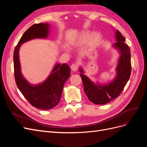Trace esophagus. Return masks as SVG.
<instances>
[{"label":"esophagus","instance_id":"esophagus-1","mask_svg":"<svg viewBox=\"0 0 147 147\" xmlns=\"http://www.w3.org/2000/svg\"><path fill=\"white\" fill-rule=\"evenodd\" d=\"M71 69H72V70L74 71V72H76L78 70V65L77 64H73L71 65Z\"/></svg>","mask_w":147,"mask_h":147}]
</instances>
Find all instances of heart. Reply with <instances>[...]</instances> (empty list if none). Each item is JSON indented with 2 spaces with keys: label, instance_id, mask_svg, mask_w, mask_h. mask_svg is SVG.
Wrapping results in <instances>:
<instances>
[{
  "label": "heart",
  "instance_id": "1",
  "mask_svg": "<svg viewBox=\"0 0 147 147\" xmlns=\"http://www.w3.org/2000/svg\"><path fill=\"white\" fill-rule=\"evenodd\" d=\"M91 34V31H84L80 35L79 37V42L80 43H85L90 38L89 40V45L90 47L95 46L97 43H99L101 38V35L98 32H95Z\"/></svg>",
  "mask_w": 147,
  "mask_h": 147
}]
</instances>
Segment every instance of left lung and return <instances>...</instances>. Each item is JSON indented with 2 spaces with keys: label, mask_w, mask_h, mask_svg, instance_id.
Instances as JSON below:
<instances>
[{
  "label": "left lung",
  "mask_w": 147,
  "mask_h": 147,
  "mask_svg": "<svg viewBox=\"0 0 147 147\" xmlns=\"http://www.w3.org/2000/svg\"><path fill=\"white\" fill-rule=\"evenodd\" d=\"M115 41L112 47L118 51V58L115 69L116 75L110 82L95 83L84 75V69L78 70L83 84L84 91L89 100L97 105H103L119 96L130 78L131 72V51L125 43V38L118 30H115Z\"/></svg>",
  "instance_id": "8db88e82"
}]
</instances>
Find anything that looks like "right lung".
I'll return each mask as SVG.
<instances>
[{"label":"right lung","mask_w":147,"mask_h":147,"mask_svg":"<svg viewBox=\"0 0 147 147\" xmlns=\"http://www.w3.org/2000/svg\"><path fill=\"white\" fill-rule=\"evenodd\" d=\"M49 23L35 24L23 35L15 48L13 54L15 78L21 92L32 106L42 110H49L56 106L60 101L64 85L70 75V68L67 64L56 62L50 74L42 83L32 84L21 72L20 49L23 43L34 39H48L50 34Z\"/></svg>","instance_id":"1"}]
</instances>
